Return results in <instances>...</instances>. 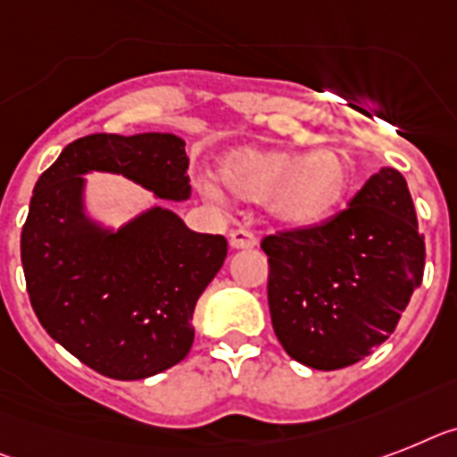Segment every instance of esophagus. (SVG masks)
<instances>
[{
	"instance_id": "34e87169",
	"label": "esophagus",
	"mask_w": 457,
	"mask_h": 457,
	"mask_svg": "<svg viewBox=\"0 0 457 457\" xmlns=\"http://www.w3.org/2000/svg\"><path fill=\"white\" fill-rule=\"evenodd\" d=\"M231 247L233 250H252V247H256L254 233H250L247 228H237V231H233Z\"/></svg>"
}]
</instances>
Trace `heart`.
<instances>
[{
    "label": "heart",
    "mask_w": 457,
    "mask_h": 457,
    "mask_svg": "<svg viewBox=\"0 0 457 457\" xmlns=\"http://www.w3.org/2000/svg\"><path fill=\"white\" fill-rule=\"evenodd\" d=\"M224 187L247 203H266L270 217L287 228H315L341 210L353 188V163L338 149L282 152L236 149L220 163ZM210 198H221L212 182L203 184Z\"/></svg>",
    "instance_id": "b5f03b06"
}]
</instances>
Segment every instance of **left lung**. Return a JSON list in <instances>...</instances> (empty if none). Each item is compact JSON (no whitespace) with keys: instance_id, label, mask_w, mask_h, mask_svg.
Instances as JSON below:
<instances>
[{"instance_id":"1","label":"left lung","mask_w":457,"mask_h":457,"mask_svg":"<svg viewBox=\"0 0 457 457\" xmlns=\"http://www.w3.org/2000/svg\"><path fill=\"white\" fill-rule=\"evenodd\" d=\"M269 308L292 360L334 371L371 355L420 287L425 240L404 175L380 168L350 207L315 228L262 240Z\"/></svg>"}]
</instances>
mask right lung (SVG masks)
<instances>
[{
    "instance_id": "obj_1",
    "label": "right lung",
    "mask_w": 457,
    "mask_h": 457,
    "mask_svg": "<svg viewBox=\"0 0 457 457\" xmlns=\"http://www.w3.org/2000/svg\"><path fill=\"white\" fill-rule=\"evenodd\" d=\"M172 133L81 137L39 177L21 259L41 327L86 367L139 380L194 345V308L224 266V236L195 233L168 207L112 228L86 210L88 172L123 175L161 201H188V156Z\"/></svg>"
}]
</instances>
